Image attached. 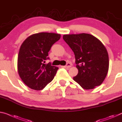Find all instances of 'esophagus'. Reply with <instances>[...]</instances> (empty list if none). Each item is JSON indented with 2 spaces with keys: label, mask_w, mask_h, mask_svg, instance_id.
Masks as SVG:
<instances>
[{
  "label": "esophagus",
  "mask_w": 122,
  "mask_h": 122,
  "mask_svg": "<svg viewBox=\"0 0 122 122\" xmlns=\"http://www.w3.org/2000/svg\"><path fill=\"white\" fill-rule=\"evenodd\" d=\"M71 64L70 63H67V65L65 66H63V67H65V68H70L71 67Z\"/></svg>",
  "instance_id": "esophagus-1"
}]
</instances>
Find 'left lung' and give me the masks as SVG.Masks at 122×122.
<instances>
[{"label":"left lung","mask_w":122,"mask_h":122,"mask_svg":"<svg viewBox=\"0 0 122 122\" xmlns=\"http://www.w3.org/2000/svg\"><path fill=\"white\" fill-rule=\"evenodd\" d=\"M63 39L74 52L78 69L74 80L85 90L102 84L109 70L107 51L100 41L88 34L64 35Z\"/></svg>","instance_id":"8db88e82"}]
</instances>
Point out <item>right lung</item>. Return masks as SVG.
Instances as JSON below:
<instances>
[{"label":"right lung","instance_id":"obj_1","mask_svg":"<svg viewBox=\"0 0 122 122\" xmlns=\"http://www.w3.org/2000/svg\"><path fill=\"white\" fill-rule=\"evenodd\" d=\"M60 34L40 32L28 37L19 49L18 74L26 86L35 90H41L51 82L59 68L51 63H44L49 60L48 52L52 46L60 40Z\"/></svg>","mask_w":122,"mask_h":122}]
</instances>
